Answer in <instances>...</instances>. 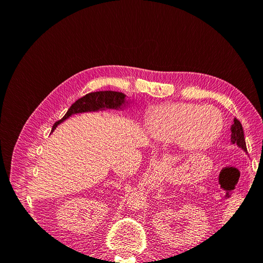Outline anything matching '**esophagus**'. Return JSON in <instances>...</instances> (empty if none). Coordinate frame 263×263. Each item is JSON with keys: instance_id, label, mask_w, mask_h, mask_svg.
Listing matches in <instances>:
<instances>
[{"instance_id": "esophagus-1", "label": "esophagus", "mask_w": 263, "mask_h": 263, "mask_svg": "<svg viewBox=\"0 0 263 263\" xmlns=\"http://www.w3.org/2000/svg\"><path fill=\"white\" fill-rule=\"evenodd\" d=\"M163 162H161V161H159V160H155L154 162H153V166L155 169H160V168H162L163 166Z\"/></svg>"}]
</instances>
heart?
Returning <instances> with one entry per match:
<instances>
[{"label": "heart", "instance_id": "heart-1", "mask_svg": "<svg viewBox=\"0 0 263 263\" xmlns=\"http://www.w3.org/2000/svg\"><path fill=\"white\" fill-rule=\"evenodd\" d=\"M224 119L212 105L177 102L154 108L147 121V129L158 140H174L183 149L203 150L220 136Z\"/></svg>", "mask_w": 263, "mask_h": 263}]
</instances>
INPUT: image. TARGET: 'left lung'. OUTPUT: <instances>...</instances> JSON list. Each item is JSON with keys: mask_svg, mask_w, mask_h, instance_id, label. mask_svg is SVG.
<instances>
[{"mask_svg": "<svg viewBox=\"0 0 263 263\" xmlns=\"http://www.w3.org/2000/svg\"><path fill=\"white\" fill-rule=\"evenodd\" d=\"M232 142L242 148L245 151H247L242 126H241V123L238 121L237 118L234 119V124L232 125Z\"/></svg>", "mask_w": 263, "mask_h": 263, "instance_id": "left-lung-1", "label": "left lung"}]
</instances>
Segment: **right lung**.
Here are the masks:
<instances>
[{"label":"right lung","instance_id":"1","mask_svg":"<svg viewBox=\"0 0 263 263\" xmlns=\"http://www.w3.org/2000/svg\"><path fill=\"white\" fill-rule=\"evenodd\" d=\"M125 94L114 91H99L86 94L81 99L77 100L73 104L70 106L66 115L63 116L60 121L53 124L51 130H53L58 124L65 121V119H67L72 114L92 112V110L95 112V110L104 108H121L122 105L125 104Z\"/></svg>","mask_w":263,"mask_h":263}]
</instances>
